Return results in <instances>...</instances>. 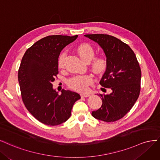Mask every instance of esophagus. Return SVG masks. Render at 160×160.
Listing matches in <instances>:
<instances>
[{
    "instance_id": "obj_1",
    "label": "esophagus",
    "mask_w": 160,
    "mask_h": 160,
    "mask_svg": "<svg viewBox=\"0 0 160 160\" xmlns=\"http://www.w3.org/2000/svg\"><path fill=\"white\" fill-rule=\"evenodd\" d=\"M90 96L89 94L88 93H82L81 94V96L83 97V98H86V97H88Z\"/></svg>"
}]
</instances>
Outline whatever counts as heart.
<instances>
[{
    "label": "heart",
    "mask_w": 160,
    "mask_h": 160,
    "mask_svg": "<svg viewBox=\"0 0 160 160\" xmlns=\"http://www.w3.org/2000/svg\"><path fill=\"white\" fill-rule=\"evenodd\" d=\"M77 52L80 58L84 62H90L92 59L91 68L96 74H102L107 67V60L104 56L94 57L95 52L92 46L88 44H82L76 48ZM66 53L64 51L62 52L58 58V66L59 68H62L64 63ZM93 82V77L90 74L78 75L72 77L68 81V85L72 89L80 92H85L88 88V86Z\"/></svg>",
    "instance_id": "b5f03b06"
}]
</instances>
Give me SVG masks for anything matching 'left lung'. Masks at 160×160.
Segmentation results:
<instances>
[{
	"label": "left lung",
	"mask_w": 160,
	"mask_h": 160,
	"mask_svg": "<svg viewBox=\"0 0 160 160\" xmlns=\"http://www.w3.org/2000/svg\"><path fill=\"white\" fill-rule=\"evenodd\" d=\"M84 36L97 42L104 50L108 64L100 84L112 90L110 94H99L102 105L92 112V115L106 122L117 121L131 110L140 95V65L130 46L118 38L104 34Z\"/></svg>",
	"instance_id": "obj_1"
}]
</instances>
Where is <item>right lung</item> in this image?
<instances>
[{"instance_id":"right-lung-1","label":"right lung","mask_w":160,"mask_h":160,"mask_svg":"<svg viewBox=\"0 0 160 160\" xmlns=\"http://www.w3.org/2000/svg\"><path fill=\"white\" fill-rule=\"evenodd\" d=\"M78 35L48 36L27 49L20 63L18 79L23 103L37 120L48 126H57L71 116L72 108L80 96L74 92L53 89L52 82L58 74V58L66 46Z\"/></svg>"}]
</instances>
